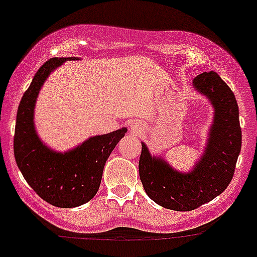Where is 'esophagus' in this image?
<instances>
[{"instance_id": "esophagus-1", "label": "esophagus", "mask_w": 257, "mask_h": 257, "mask_svg": "<svg viewBox=\"0 0 257 257\" xmlns=\"http://www.w3.org/2000/svg\"><path fill=\"white\" fill-rule=\"evenodd\" d=\"M140 126H141V124H138V123H132L131 131L138 132V131H140Z\"/></svg>"}]
</instances>
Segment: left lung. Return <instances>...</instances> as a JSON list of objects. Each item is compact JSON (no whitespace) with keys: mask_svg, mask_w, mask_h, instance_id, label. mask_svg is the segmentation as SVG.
<instances>
[{"mask_svg":"<svg viewBox=\"0 0 257 257\" xmlns=\"http://www.w3.org/2000/svg\"><path fill=\"white\" fill-rule=\"evenodd\" d=\"M193 87L213 107V123L200 158L190 171H179L142 142L138 165L147 195L158 205L179 212L196 209L226 190L241 152L238 105L228 85L210 71L196 76Z\"/></svg>","mask_w":257,"mask_h":257,"instance_id":"left-lung-1","label":"left lung"}]
</instances>
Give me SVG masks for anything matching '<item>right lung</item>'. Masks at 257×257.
Masks as SVG:
<instances>
[{"mask_svg": "<svg viewBox=\"0 0 257 257\" xmlns=\"http://www.w3.org/2000/svg\"><path fill=\"white\" fill-rule=\"evenodd\" d=\"M76 57L45 62L24 93L16 115L14 153L26 183L49 204L74 208L93 198L100 188L110 153L128 129L90 137L77 147L58 152L40 140L35 128L34 110L38 95L54 69Z\"/></svg>", "mask_w": 257, "mask_h": 257, "instance_id": "obj_1", "label": "right lung"}]
</instances>
